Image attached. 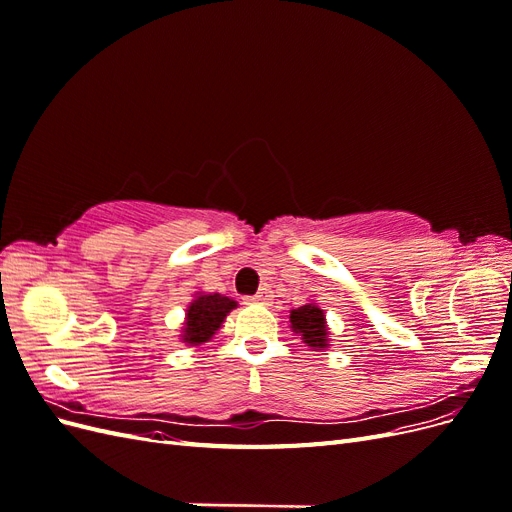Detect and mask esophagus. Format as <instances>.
I'll list each match as a JSON object with an SVG mask.
<instances>
[{
	"instance_id": "34e87169",
	"label": "esophagus",
	"mask_w": 512,
	"mask_h": 512,
	"mask_svg": "<svg viewBox=\"0 0 512 512\" xmlns=\"http://www.w3.org/2000/svg\"><path fill=\"white\" fill-rule=\"evenodd\" d=\"M273 301V294H271V290H267V288H262L260 292H256L254 297H245V303H258V305H269Z\"/></svg>"
}]
</instances>
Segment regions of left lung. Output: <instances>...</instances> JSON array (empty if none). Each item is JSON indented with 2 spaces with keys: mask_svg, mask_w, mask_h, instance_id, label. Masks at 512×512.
Returning <instances> with one entry per match:
<instances>
[{
  "mask_svg": "<svg viewBox=\"0 0 512 512\" xmlns=\"http://www.w3.org/2000/svg\"><path fill=\"white\" fill-rule=\"evenodd\" d=\"M290 322L294 333L303 335V342L312 348H327V322L318 305H303L299 309H292Z\"/></svg>",
  "mask_w": 512,
  "mask_h": 512,
  "instance_id": "8db88e82",
  "label": "left lung"
}]
</instances>
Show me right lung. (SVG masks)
Masks as SVG:
<instances>
[{
  "label": "right lung",
  "mask_w": 512,
  "mask_h": 512,
  "mask_svg": "<svg viewBox=\"0 0 512 512\" xmlns=\"http://www.w3.org/2000/svg\"><path fill=\"white\" fill-rule=\"evenodd\" d=\"M237 303L222 297V294H200V297L190 305L188 318H185L183 342L188 344H203L213 337V333L222 327V322L230 309H235Z\"/></svg>",
  "instance_id": "1"
}]
</instances>
